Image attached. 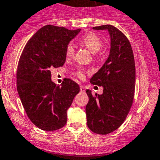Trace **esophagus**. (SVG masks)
<instances>
[{
	"label": "esophagus",
	"mask_w": 160,
	"mask_h": 160,
	"mask_svg": "<svg viewBox=\"0 0 160 160\" xmlns=\"http://www.w3.org/2000/svg\"><path fill=\"white\" fill-rule=\"evenodd\" d=\"M80 92H85V88L83 87V86H80Z\"/></svg>",
	"instance_id": "esophagus-1"
}]
</instances>
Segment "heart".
<instances>
[{
	"instance_id": "b5f03b06",
	"label": "heart",
	"mask_w": 160,
	"mask_h": 160,
	"mask_svg": "<svg viewBox=\"0 0 160 160\" xmlns=\"http://www.w3.org/2000/svg\"><path fill=\"white\" fill-rule=\"evenodd\" d=\"M80 42L85 46H87L88 50L92 53H98L102 49V45H103L102 40L94 33H88V34L84 35L80 38ZM74 53H75V50H74L73 45L72 43L67 45L66 48H65V55H66L67 58H72L74 55ZM79 77H83V71H80L79 72Z\"/></svg>"
}]
</instances>
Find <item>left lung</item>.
Wrapping results in <instances>:
<instances>
[{"label":"left lung","instance_id":"left-lung-1","mask_svg":"<svg viewBox=\"0 0 160 160\" xmlns=\"http://www.w3.org/2000/svg\"><path fill=\"white\" fill-rule=\"evenodd\" d=\"M107 30L110 37L109 57L101 68L91 78L92 84L103 88L102 95L86 91L89 101L86 106L87 125L97 134H108L119 128L132 105L136 70L129 41L112 25L95 27Z\"/></svg>","mask_w":160,"mask_h":160}]
</instances>
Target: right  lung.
<instances>
[{"label":"right lung","instance_id":"obj_1","mask_svg":"<svg viewBox=\"0 0 160 160\" xmlns=\"http://www.w3.org/2000/svg\"><path fill=\"white\" fill-rule=\"evenodd\" d=\"M80 29H66L46 25L28 42L18 63L16 84L27 115L32 123L45 131L62 128L67 110L80 87L70 79L57 85L51 80V68L63 66L65 48Z\"/></svg>","mask_w":160,"mask_h":160}]
</instances>
